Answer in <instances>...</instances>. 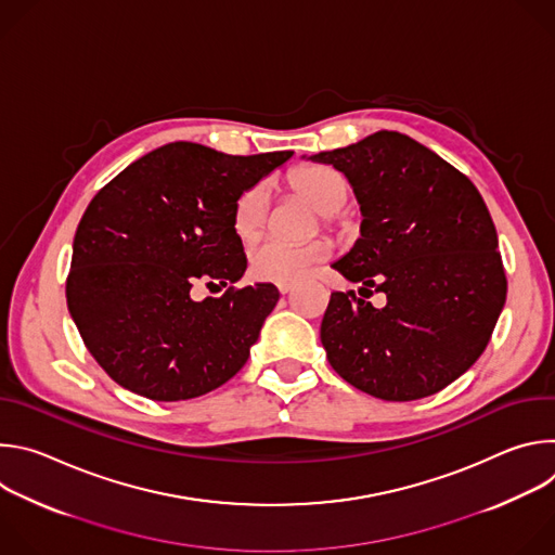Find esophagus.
<instances>
[{
  "label": "esophagus",
  "mask_w": 555,
  "mask_h": 555,
  "mask_svg": "<svg viewBox=\"0 0 555 555\" xmlns=\"http://www.w3.org/2000/svg\"><path fill=\"white\" fill-rule=\"evenodd\" d=\"M292 287H294V283H276V289L281 292V294H287V292H292Z\"/></svg>",
  "instance_id": "34e87169"
}]
</instances>
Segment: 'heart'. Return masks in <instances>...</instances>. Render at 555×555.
<instances>
[{
    "mask_svg": "<svg viewBox=\"0 0 555 555\" xmlns=\"http://www.w3.org/2000/svg\"><path fill=\"white\" fill-rule=\"evenodd\" d=\"M289 184L296 193L307 197L325 221L347 204L349 184L332 167L307 165L289 176ZM268 189L266 184H253L232 206V230L242 242H250L263 230L268 221ZM327 255V242L315 240L307 244H285L268 240L257 244L248 255V270L253 279L268 283H292L300 279L309 266L321 261Z\"/></svg>",
    "mask_w": 555,
    "mask_h": 555,
    "instance_id": "obj_1",
    "label": "heart"
}]
</instances>
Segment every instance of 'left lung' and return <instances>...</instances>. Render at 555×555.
<instances>
[{
	"label": "left lung",
	"mask_w": 555,
	"mask_h": 555,
	"mask_svg": "<svg viewBox=\"0 0 555 555\" xmlns=\"http://www.w3.org/2000/svg\"><path fill=\"white\" fill-rule=\"evenodd\" d=\"M311 163L332 165L364 215L360 240L332 268L360 292H334L321 340L334 371L386 402L439 392L486 351L507 296L490 210L461 171L398 131H377ZM366 296V298H369Z\"/></svg>",
	"instance_id": "left-lung-1"
}]
</instances>
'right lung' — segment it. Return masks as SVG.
I'll use <instances>...</instances> for the list:
<instances>
[{
	"label": "right lung",
	"mask_w": 555,
	"mask_h": 555,
	"mask_svg": "<svg viewBox=\"0 0 555 555\" xmlns=\"http://www.w3.org/2000/svg\"><path fill=\"white\" fill-rule=\"evenodd\" d=\"M289 157L171 142L94 195L74 234L65 296L88 351L114 382L153 402H180L242 371L279 289L257 283L204 300L191 292L244 276L234 199Z\"/></svg>",
	"instance_id": "1"
}]
</instances>
